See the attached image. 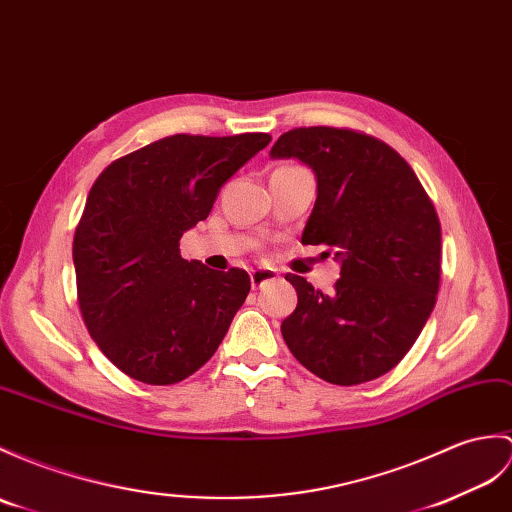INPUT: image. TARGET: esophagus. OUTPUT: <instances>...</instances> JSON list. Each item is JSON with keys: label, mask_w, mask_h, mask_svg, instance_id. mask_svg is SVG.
I'll use <instances>...</instances> for the list:
<instances>
[{"label": "esophagus", "mask_w": 512, "mask_h": 512, "mask_svg": "<svg viewBox=\"0 0 512 512\" xmlns=\"http://www.w3.org/2000/svg\"><path fill=\"white\" fill-rule=\"evenodd\" d=\"M277 279V272L270 270V268H257L251 272V285L253 288H261V285H266L270 281Z\"/></svg>", "instance_id": "34e87169"}]
</instances>
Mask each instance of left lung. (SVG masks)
I'll use <instances>...</instances> for the list:
<instances>
[{"label":"left lung","instance_id":"1","mask_svg":"<svg viewBox=\"0 0 512 512\" xmlns=\"http://www.w3.org/2000/svg\"><path fill=\"white\" fill-rule=\"evenodd\" d=\"M270 157H296L314 170L318 196L301 242L336 248L340 259L331 294L285 275L299 296L281 323L285 344L329 384L382 377L436 305L441 222L430 196L397 150L353 128L288 130Z\"/></svg>","mask_w":512,"mask_h":512}]
</instances>
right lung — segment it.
Returning a JSON list of instances; mask_svg holds the SVG:
<instances>
[{
	"mask_svg": "<svg viewBox=\"0 0 512 512\" xmlns=\"http://www.w3.org/2000/svg\"><path fill=\"white\" fill-rule=\"evenodd\" d=\"M270 139L163 137L95 178L74 235L78 305L89 336L128 377L183 382L227 336L251 279L183 259L178 242Z\"/></svg>",
	"mask_w": 512,
	"mask_h": 512,
	"instance_id": "obj_1",
	"label": "right lung"
}]
</instances>
